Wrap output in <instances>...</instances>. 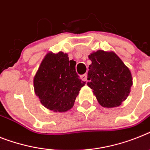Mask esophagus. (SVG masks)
<instances>
[{
    "mask_svg": "<svg viewBox=\"0 0 150 150\" xmlns=\"http://www.w3.org/2000/svg\"><path fill=\"white\" fill-rule=\"evenodd\" d=\"M81 79H82L83 81H87V74H84V75H81Z\"/></svg>",
    "mask_w": 150,
    "mask_h": 150,
    "instance_id": "esophagus-1",
    "label": "esophagus"
}]
</instances>
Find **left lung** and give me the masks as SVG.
<instances>
[{"label":"left lung","instance_id":"8db88e82","mask_svg":"<svg viewBox=\"0 0 150 150\" xmlns=\"http://www.w3.org/2000/svg\"><path fill=\"white\" fill-rule=\"evenodd\" d=\"M87 85L93 90L99 104L104 108L120 106L127 99L133 85L129 70L113 52L98 50L88 56Z\"/></svg>","mask_w":150,"mask_h":150}]
</instances>
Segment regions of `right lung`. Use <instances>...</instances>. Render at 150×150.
I'll return each mask as SVG.
<instances>
[{
    "mask_svg": "<svg viewBox=\"0 0 150 150\" xmlns=\"http://www.w3.org/2000/svg\"><path fill=\"white\" fill-rule=\"evenodd\" d=\"M76 62L69 60L62 52L48 53L33 79L35 93L44 107L56 112H65L74 105L85 81L75 71Z\"/></svg>",
    "mask_w": 150,
    "mask_h": 150,
    "instance_id": "obj_1",
    "label": "right lung"
}]
</instances>
